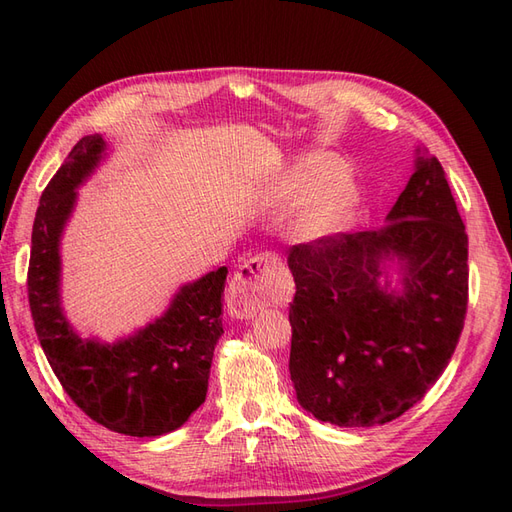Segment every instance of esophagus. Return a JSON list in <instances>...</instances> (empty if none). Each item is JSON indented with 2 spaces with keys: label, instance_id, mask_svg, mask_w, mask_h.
I'll list each match as a JSON object with an SVG mask.
<instances>
[{
  "label": "esophagus",
  "instance_id": "esophagus-1",
  "mask_svg": "<svg viewBox=\"0 0 512 512\" xmlns=\"http://www.w3.org/2000/svg\"><path fill=\"white\" fill-rule=\"evenodd\" d=\"M279 261L272 255H257L244 261L227 287V313L236 319H253L274 298V272Z\"/></svg>",
  "mask_w": 512,
  "mask_h": 512
}]
</instances>
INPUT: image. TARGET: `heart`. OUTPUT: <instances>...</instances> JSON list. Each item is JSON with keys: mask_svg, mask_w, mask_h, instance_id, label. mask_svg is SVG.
<instances>
[{"mask_svg": "<svg viewBox=\"0 0 512 512\" xmlns=\"http://www.w3.org/2000/svg\"><path fill=\"white\" fill-rule=\"evenodd\" d=\"M345 173V165L332 154H313L300 160V165L291 171L289 178L274 193V203L279 206H296L319 193L332 181H337ZM332 184V183H331ZM333 185V184H332ZM330 186V185H329ZM331 187V186H330ZM358 208V191L354 184L338 182L321 193L311 208L302 214L296 225V238L300 242H319L334 233H339L352 221Z\"/></svg>", "mask_w": 512, "mask_h": 512, "instance_id": "1", "label": "heart"}]
</instances>
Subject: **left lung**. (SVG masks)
<instances>
[{"mask_svg": "<svg viewBox=\"0 0 512 512\" xmlns=\"http://www.w3.org/2000/svg\"><path fill=\"white\" fill-rule=\"evenodd\" d=\"M414 173L377 231L287 251L296 283L289 373L306 412L337 427L405 414L455 354L467 309V233L440 160Z\"/></svg>", "mask_w": 512, "mask_h": 512, "instance_id": "8db88e82", "label": "left lung"}]
</instances>
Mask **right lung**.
<instances>
[{"instance_id":"right-lung-1","label":"right lung","mask_w":512,"mask_h":512,"mask_svg":"<svg viewBox=\"0 0 512 512\" xmlns=\"http://www.w3.org/2000/svg\"><path fill=\"white\" fill-rule=\"evenodd\" d=\"M87 135L40 197L27 291L38 341L53 373L81 410L109 431L156 437L180 429L206 401L214 347L223 334L227 268L184 283L167 309L113 343L83 337L62 300V238L79 188L109 154Z\"/></svg>"}]
</instances>
